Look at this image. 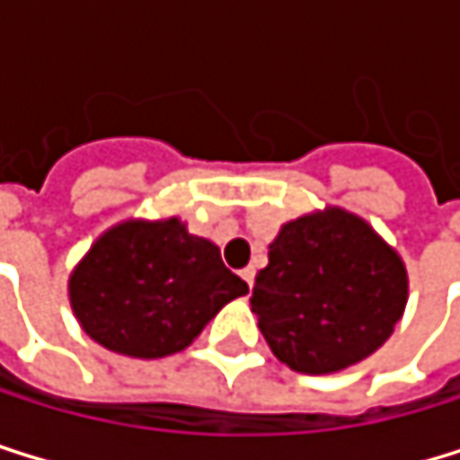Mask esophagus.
Masks as SVG:
<instances>
[{
    "mask_svg": "<svg viewBox=\"0 0 460 460\" xmlns=\"http://www.w3.org/2000/svg\"><path fill=\"white\" fill-rule=\"evenodd\" d=\"M240 279H243V281H245L248 287H253V279H256V270H253V268H245V270L240 273Z\"/></svg>",
    "mask_w": 460,
    "mask_h": 460,
    "instance_id": "esophagus-1",
    "label": "esophagus"
}]
</instances>
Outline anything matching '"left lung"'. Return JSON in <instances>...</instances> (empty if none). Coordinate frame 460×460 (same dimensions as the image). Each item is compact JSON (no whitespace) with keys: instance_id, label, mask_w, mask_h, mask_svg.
Returning a JSON list of instances; mask_svg holds the SVG:
<instances>
[{"instance_id":"1","label":"left lung","mask_w":460,"mask_h":460,"mask_svg":"<svg viewBox=\"0 0 460 460\" xmlns=\"http://www.w3.org/2000/svg\"><path fill=\"white\" fill-rule=\"evenodd\" d=\"M256 273L253 312L276 358L306 376L337 373L389 337L405 309L400 256L356 215L297 217Z\"/></svg>"}]
</instances>
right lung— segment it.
I'll list each match as a JSON object with an SVG mask.
<instances>
[{
	"label": "right lung",
	"instance_id": "1",
	"mask_svg": "<svg viewBox=\"0 0 460 460\" xmlns=\"http://www.w3.org/2000/svg\"><path fill=\"white\" fill-rule=\"evenodd\" d=\"M71 306L107 350L163 358L187 348L248 284L226 268L217 245L163 223H120L74 270Z\"/></svg>",
	"mask_w": 460,
	"mask_h": 460
}]
</instances>
